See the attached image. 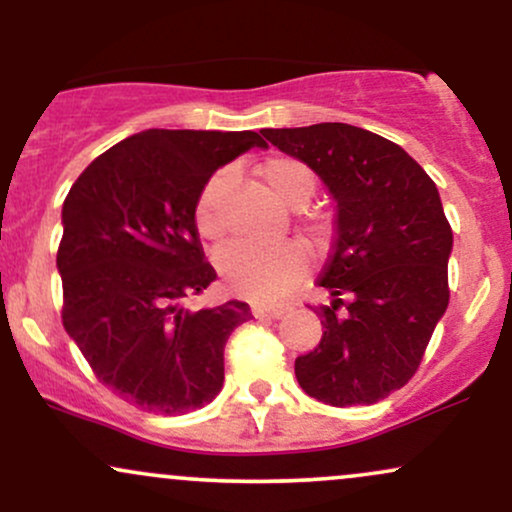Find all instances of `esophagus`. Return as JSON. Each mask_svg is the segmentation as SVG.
<instances>
[{
    "instance_id": "34e87169",
    "label": "esophagus",
    "mask_w": 512,
    "mask_h": 512,
    "mask_svg": "<svg viewBox=\"0 0 512 512\" xmlns=\"http://www.w3.org/2000/svg\"><path fill=\"white\" fill-rule=\"evenodd\" d=\"M286 305H252V315L255 317H269V320H279L286 313Z\"/></svg>"
}]
</instances>
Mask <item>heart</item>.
Returning a JSON list of instances; mask_svg holds the SVG:
<instances>
[{"instance_id":"heart-1","label":"heart","mask_w":512,"mask_h":512,"mask_svg":"<svg viewBox=\"0 0 512 512\" xmlns=\"http://www.w3.org/2000/svg\"><path fill=\"white\" fill-rule=\"evenodd\" d=\"M260 178L274 199L284 207L301 209L315 192V175L296 158L274 156L260 166ZM231 173L219 170L202 187L195 207V223L199 233L216 238L221 233V204L231 187ZM219 269L228 284L250 298H276L305 269V255L298 245L281 248H250L233 243L219 252Z\"/></svg>"}]
</instances>
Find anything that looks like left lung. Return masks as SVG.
Listing matches in <instances>:
<instances>
[{
    "label": "left lung",
    "instance_id": "left-lung-1",
    "mask_svg": "<svg viewBox=\"0 0 512 512\" xmlns=\"http://www.w3.org/2000/svg\"><path fill=\"white\" fill-rule=\"evenodd\" d=\"M334 202V245L317 284L322 339L296 358L298 385L332 407L375 404L419 368L448 310L452 231L436 182L402 146L344 122L264 129Z\"/></svg>",
    "mask_w": 512,
    "mask_h": 512
}]
</instances>
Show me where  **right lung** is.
I'll return each mask as SVG.
<instances>
[{
    "mask_svg": "<svg viewBox=\"0 0 512 512\" xmlns=\"http://www.w3.org/2000/svg\"><path fill=\"white\" fill-rule=\"evenodd\" d=\"M252 146L267 142L250 129H144L98 156L62 204L64 330L103 385L151 414L219 395L223 346L252 317L243 301L182 305L216 279L195 223L199 192Z\"/></svg>",
    "mask_w": 512,
    "mask_h": 512,
    "instance_id": "right-lung-1",
    "label": "right lung"
}]
</instances>
